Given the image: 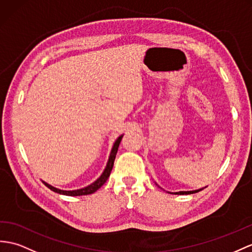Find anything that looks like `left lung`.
I'll return each instance as SVG.
<instances>
[{
	"mask_svg": "<svg viewBox=\"0 0 252 252\" xmlns=\"http://www.w3.org/2000/svg\"><path fill=\"white\" fill-rule=\"evenodd\" d=\"M201 189H198V190H192V191H179V192H174V194H191V193H195L200 191ZM171 193V192H170Z\"/></svg>",
	"mask_w": 252,
	"mask_h": 252,
	"instance_id": "obj_1",
	"label": "left lung"
}]
</instances>
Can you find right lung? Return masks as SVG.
<instances>
[{"label":"right lung","mask_w":252,"mask_h":252,"mask_svg":"<svg viewBox=\"0 0 252 252\" xmlns=\"http://www.w3.org/2000/svg\"><path fill=\"white\" fill-rule=\"evenodd\" d=\"M122 138H123V134L115 140V142H114L113 147H112V150H111V153H110L109 160L107 162V165H106L105 170H103L102 174L99 177H98V179L94 183H92L91 185L84 187V188H81V189H77V190H61V189L55 188V187H53L51 185H49L48 183H46L44 181H42V183H44L49 189H51L52 191L57 192V193H60V194H64V195H71V197H73V195H75V197H76V195H87V194L94 193L95 191H97V190L103 185V184L107 182L108 177L110 176V173H111L112 168H113V163H114V159H115V156H116V153H118V150H119V146H120Z\"/></svg>","instance_id":"obj_1"}]
</instances>
